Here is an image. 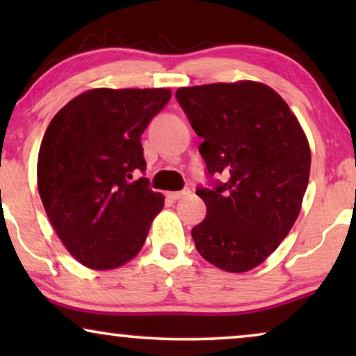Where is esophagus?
<instances>
[{"label":"esophagus","instance_id":"esophagus-1","mask_svg":"<svg viewBox=\"0 0 356 356\" xmlns=\"http://www.w3.org/2000/svg\"><path fill=\"white\" fill-rule=\"evenodd\" d=\"M191 193L189 189H183V191H177V193H167V197L170 199V201H178V199H181L184 196H188V194Z\"/></svg>","mask_w":356,"mask_h":356}]
</instances>
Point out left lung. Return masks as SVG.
I'll return each instance as SVG.
<instances>
[{
    "mask_svg": "<svg viewBox=\"0 0 356 356\" xmlns=\"http://www.w3.org/2000/svg\"><path fill=\"white\" fill-rule=\"evenodd\" d=\"M177 99L204 139L199 152L225 183L197 189L207 216L191 235L204 259L240 274L289 235L308 186L311 150L303 128L272 87L256 81L179 87Z\"/></svg>",
    "mask_w": 356,
    "mask_h": 356,
    "instance_id": "8db88e82",
    "label": "left lung"
}]
</instances>
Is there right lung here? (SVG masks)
I'll return each instance as SVG.
<instances>
[{
    "label": "right lung",
    "instance_id": "obj_1",
    "mask_svg": "<svg viewBox=\"0 0 356 356\" xmlns=\"http://www.w3.org/2000/svg\"><path fill=\"white\" fill-rule=\"evenodd\" d=\"M172 90L92 89L55 115L42 139L37 184L53 230L94 270L124 266L143 250L163 194L149 188L140 136Z\"/></svg>",
    "mask_w": 356,
    "mask_h": 356
}]
</instances>
